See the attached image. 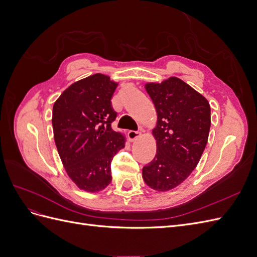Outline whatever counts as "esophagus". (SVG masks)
<instances>
[{"label": "esophagus", "instance_id": "obj_1", "mask_svg": "<svg viewBox=\"0 0 257 257\" xmlns=\"http://www.w3.org/2000/svg\"><path fill=\"white\" fill-rule=\"evenodd\" d=\"M128 139L131 142H135L136 139H138L139 137H141V132H135V131H130L128 133Z\"/></svg>", "mask_w": 257, "mask_h": 257}]
</instances>
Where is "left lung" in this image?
<instances>
[{
    "mask_svg": "<svg viewBox=\"0 0 257 257\" xmlns=\"http://www.w3.org/2000/svg\"><path fill=\"white\" fill-rule=\"evenodd\" d=\"M145 89L157 110V125L152 135L157 154L143 168L148 186L166 192L188 178L203 154L211 119L207 98L177 77L162 82H147Z\"/></svg>",
    "mask_w": 257,
    "mask_h": 257,
    "instance_id": "left-lung-1",
    "label": "left lung"
}]
</instances>
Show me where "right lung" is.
Returning a JSON list of instances; mask_svg holds the SVG:
<instances>
[{
	"label": "right lung",
	"mask_w": 257,
	"mask_h": 257,
	"mask_svg": "<svg viewBox=\"0 0 257 257\" xmlns=\"http://www.w3.org/2000/svg\"><path fill=\"white\" fill-rule=\"evenodd\" d=\"M118 82L94 74L72 83L54 102L53 138L66 174L82 191L96 193L111 181V161L126 138L111 128Z\"/></svg>",
	"instance_id": "right-lung-1"
}]
</instances>
